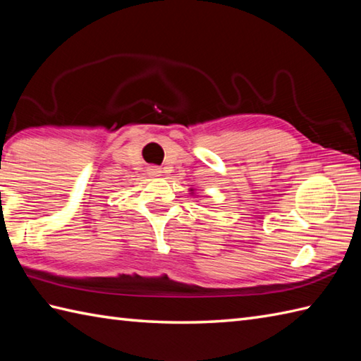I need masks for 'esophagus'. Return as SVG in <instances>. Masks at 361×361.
<instances>
[{
    "mask_svg": "<svg viewBox=\"0 0 361 361\" xmlns=\"http://www.w3.org/2000/svg\"><path fill=\"white\" fill-rule=\"evenodd\" d=\"M159 173H161V171L158 167H150L149 169V175H152V176H159Z\"/></svg>",
    "mask_w": 361,
    "mask_h": 361,
    "instance_id": "34e87169",
    "label": "esophagus"
}]
</instances>
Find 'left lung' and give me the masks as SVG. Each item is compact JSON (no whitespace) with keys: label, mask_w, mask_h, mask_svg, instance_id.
<instances>
[{"label":"left lung","mask_w":361,"mask_h":361,"mask_svg":"<svg viewBox=\"0 0 361 361\" xmlns=\"http://www.w3.org/2000/svg\"><path fill=\"white\" fill-rule=\"evenodd\" d=\"M189 192H190V194H194V189H192V188H190V189H189Z\"/></svg>","instance_id":"obj_1"}]
</instances>
